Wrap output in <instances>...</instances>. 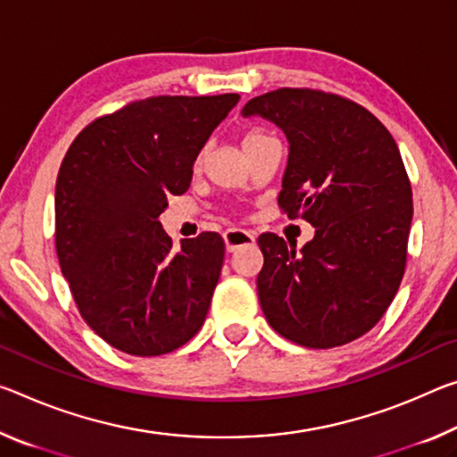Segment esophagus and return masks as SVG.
Wrapping results in <instances>:
<instances>
[{
	"label": "esophagus",
	"mask_w": 457,
	"mask_h": 457,
	"mask_svg": "<svg viewBox=\"0 0 457 457\" xmlns=\"http://www.w3.org/2000/svg\"><path fill=\"white\" fill-rule=\"evenodd\" d=\"M223 240H226L228 252H236V250H240V248H245V245L254 244L256 237L248 229L231 228V229L226 231V234H223Z\"/></svg>",
	"instance_id": "1"
}]
</instances>
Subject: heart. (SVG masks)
<instances>
[{"instance_id": "obj_1", "label": "heart", "mask_w": 457, "mask_h": 457, "mask_svg": "<svg viewBox=\"0 0 457 457\" xmlns=\"http://www.w3.org/2000/svg\"><path fill=\"white\" fill-rule=\"evenodd\" d=\"M268 137H272V136L268 134V132H264V129H248V132L242 136V150L248 152V150L254 148L256 144L268 140ZM203 162H205V152L201 150L199 154H197V158H195V170H199L201 166H203Z\"/></svg>"}]
</instances>
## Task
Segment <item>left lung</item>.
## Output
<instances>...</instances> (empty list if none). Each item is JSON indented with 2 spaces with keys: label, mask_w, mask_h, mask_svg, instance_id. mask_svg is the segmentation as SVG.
I'll return each instance as SVG.
<instances>
[{
  "label": "left lung",
  "mask_w": 457,
  "mask_h": 457,
  "mask_svg": "<svg viewBox=\"0 0 457 457\" xmlns=\"http://www.w3.org/2000/svg\"><path fill=\"white\" fill-rule=\"evenodd\" d=\"M242 113L285 129L278 207L315 228L301 252L270 231L258 237L266 321L313 350L350 344L386 313L407 266L412 191L395 137L356 101L307 87L264 93Z\"/></svg>",
  "instance_id": "obj_1"
}]
</instances>
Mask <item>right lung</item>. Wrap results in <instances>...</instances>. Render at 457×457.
Wrapping results in <instances>:
<instances>
[{
    "label": "right lung",
    "instance_id": "add662e5",
    "mask_svg": "<svg viewBox=\"0 0 457 457\" xmlns=\"http://www.w3.org/2000/svg\"><path fill=\"white\" fill-rule=\"evenodd\" d=\"M240 96L129 101L85 126L54 193L61 270L87 325L129 356H162L201 329L226 244L203 231L172 248L158 217L183 195L207 137Z\"/></svg>",
    "mask_w": 457,
    "mask_h": 457
}]
</instances>
